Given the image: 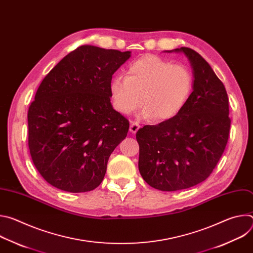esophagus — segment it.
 Returning <instances> with one entry per match:
<instances>
[{
  "label": "esophagus",
  "instance_id": "obj_1",
  "mask_svg": "<svg viewBox=\"0 0 253 253\" xmlns=\"http://www.w3.org/2000/svg\"><path fill=\"white\" fill-rule=\"evenodd\" d=\"M140 128V125L137 123V122H131L130 124V128H129V131L132 133V134H135Z\"/></svg>",
  "mask_w": 253,
  "mask_h": 253
}]
</instances>
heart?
<instances>
[{"label":"heart","mask_w":253,"mask_h":253,"mask_svg":"<svg viewBox=\"0 0 253 253\" xmlns=\"http://www.w3.org/2000/svg\"><path fill=\"white\" fill-rule=\"evenodd\" d=\"M193 89L191 72L155 55L133 61L126 77L114 76L109 84L113 107L128 115L141 106V116L166 121L182 111Z\"/></svg>","instance_id":"heart-1"}]
</instances>
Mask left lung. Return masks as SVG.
I'll list each match as a JSON object with an SVG mask.
<instances>
[{
    "mask_svg": "<svg viewBox=\"0 0 253 253\" xmlns=\"http://www.w3.org/2000/svg\"><path fill=\"white\" fill-rule=\"evenodd\" d=\"M163 52L187 57L193 91L177 116L137 131L138 167L151 187L176 191L204 181L219 161L230 130L229 107L223 83L197 52L185 47Z\"/></svg>",
    "mask_w": 253,
    "mask_h": 253,
    "instance_id": "8db88e82",
    "label": "left lung"
}]
</instances>
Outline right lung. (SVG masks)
<instances>
[{
	"mask_svg": "<svg viewBox=\"0 0 253 253\" xmlns=\"http://www.w3.org/2000/svg\"><path fill=\"white\" fill-rule=\"evenodd\" d=\"M131 52L81 46L44 78L28 111L34 165L67 192L98 187L111 153L125 139L128 120L113 109L109 84Z\"/></svg>",
	"mask_w": 253,
	"mask_h": 253,
	"instance_id": "add662e5",
	"label": "right lung"
}]
</instances>
